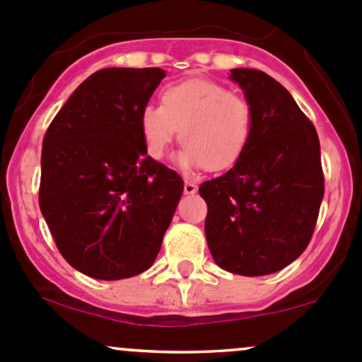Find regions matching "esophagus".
I'll return each mask as SVG.
<instances>
[{"label": "esophagus", "instance_id": "1", "mask_svg": "<svg viewBox=\"0 0 362 362\" xmlns=\"http://www.w3.org/2000/svg\"><path fill=\"white\" fill-rule=\"evenodd\" d=\"M196 191H198V185H196L194 182H189V180L184 182V192H185V194H194Z\"/></svg>", "mask_w": 362, "mask_h": 362}]
</instances>
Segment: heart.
Listing matches in <instances>:
<instances>
[{"label": "heart", "mask_w": 362, "mask_h": 362, "mask_svg": "<svg viewBox=\"0 0 362 362\" xmlns=\"http://www.w3.org/2000/svg\"><path fill=\"white\" fill-rule=\"evenodd\" d=\"M160 100L163 105H145L140 112L141 138L152 159L163 158L178 131L185 144L177 163L185 170H226L245 154L254 115L243 96L211 80L192 78L166 87Z\"/></svg>", "instance_id": "b5f03b06"}]
</instances>
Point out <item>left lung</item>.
Returning <instances> with one entry per match:
<instances>
[{
    "label": "left lung",
    "instance_id": "left-lung-1",
    "mask_svg": "<svg viewBox=\"0 0 362 362\" xmlns=\"http://www.w3.org/2000/svg\"><path fill=\"white\" fill-rule=\"evenodd\" d=\"M252 107L254 131L228 173L199 185L208 249L226 272L262 276L308 245L324 198L320 144L289 90L250 68L231 69Z\"/></svg>",
    "mask_w": 362,
    "mask_h": 362
}]
</instances>
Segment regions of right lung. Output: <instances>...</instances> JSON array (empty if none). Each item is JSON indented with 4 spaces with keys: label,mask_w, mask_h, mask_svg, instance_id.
<instances>
[{
    "label": "right lung",
    "mask_w": 362,
    "mask_h": 362,
    "mask_svg": "<svg viewBox=\"0 0 362 362\" xmlns=\"http://www.w3.org/2000/svg\"><path fill=\"white\" fill-rule=\"evenodd\" d=\"M166 71L105 68L83 80L47 129L40 210L63 257L98 280L154 264L184 182L147 156L140 112Z\"/></svg>",
    "instance_id": "obj_1"
}]
</instances>
